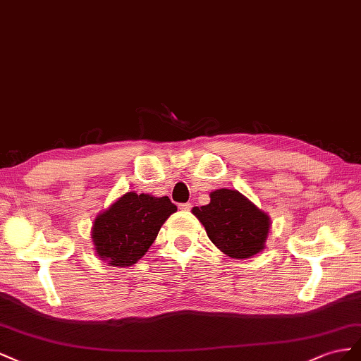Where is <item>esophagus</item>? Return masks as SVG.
I'll return each mask as SVG.
<instances>
[{
	"mask_svg": "<svg viewBox=\"0 0 361 361\" xmlns=\"http://www.w3.org/2000/svg\"><path fill=\"white\" fill-rule=\"evenodd\" d=\"M178 209L183 210V212H189L192 209V204L190 202H186V204H180Z\"/></svg>",
	"mask_w": 361,
	"mask_h": 361,
	"instance_id": "esophagus-1",
	"label": "esophagus"
}]
</instances>
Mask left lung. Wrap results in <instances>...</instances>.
Instances as JSON below:
<instances>
[{
    "instance_id": "8db88e82",
    "label": "left lung",
    "mask_w": 361,
    "mask_h": 361,
    "mask_svg": "<svg viewBox=\"0 0 361 361\" xmlns=\"http://www.w3.org/2000/svg\"><path fill=\"white\" fill-rule=\"evenodd\" d=\"M192 213L216 248L231 259H251L264 250L271 230L269 214L239 190L216 189L210 192V202L193 207Z\"/></svg>"
}]
</instances>
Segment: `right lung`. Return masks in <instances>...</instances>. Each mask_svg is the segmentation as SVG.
<instances>
[{
  "label": "right lung",
  "mask_w": 361,
  "mask_h": 361,
  "mask_svg": "<svg viewBox=\"0 0 361 361\" xmlns=\"http://www.w3.org/2000/svg\"><path fill=\"white\" fill-rule=\"evenodd\" d=\"M177 207L168 197L127 192L92 224V242L97 255L113 267L139 262L156 240L161 225Z\"/></svg>",
  "instance_id": "right-lung-1"
}]
</instances>
